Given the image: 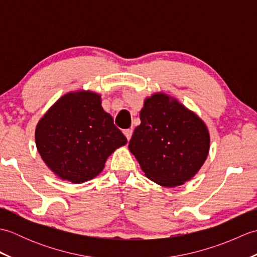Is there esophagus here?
<instances>
[{"label":"esophagus","mask_w":257,"mask_h":257,"mask_svg":"<svg viewBox=\"0 0 257 257\" xmlns=\"http://www.w3.org/2000/svg\"><path fill=\"white\" fill-rule=\"evenodd\" d=\"M123 134L125 136V138L130 140V138H132V136H133V129H125V130H123Z\"/></svg>","instance_id":"34e87169"}]
</instances>
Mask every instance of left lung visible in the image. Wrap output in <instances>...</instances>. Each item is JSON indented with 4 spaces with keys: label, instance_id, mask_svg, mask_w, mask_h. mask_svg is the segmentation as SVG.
<instances>
[{
    "label": "left lung",
    "instance_id": "obj_1",
    "mask_svg": "<svg viewBox=\"0 0 257 257\" xmlns=\"http://www.w3.org/2000/svg\"><path fill=\"white\" fill-rule=\"evenodd\" d=\"M140 120L129 150L145 176L167 188L192 179L210 150V134L203 120L163 92L146 98Z\"/></svg>",
    "mask_w": 257,
    "mask_h": 257
}]
</instances>
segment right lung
Segmentation results:
<instances>
[{"label": "right lung", "instance_id": "add662e5", "mask_svg": "<svg viewBox=\"0 0 257 257\" xmlns=\"http://www.w3.org/2000/svg\"><path fill=\"white\" fill-rule=\"evenodd\" d=\"M36 148L56 176L73 183L94 179L107 158L127 144L112 117L101 107V97L90 90L62 96L38 121Z\"/></svg>", "mask_w": 257, "mask_h": 257}]
</instances>
